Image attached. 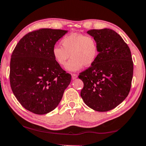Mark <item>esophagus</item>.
I'll use <instances>...</instances> for the list:
<instances>
[{
  "instance_id": "esophagus-1",
  "label": "esophagus",
  "mask_w": 146,
  "mask_h": 146,
  "mask_svg": "<svg viewBox=\"0 0 146 146\" xmlns=\"http://www.w3.org/2000/svg\"><path fill=\"white\" fill-rule=\"evenodd\" d=\"M71 77H72L73 80H75L77 78L78 76H77V75H76V74H72V75H71Z\"/></svg>"
}]
</instances>
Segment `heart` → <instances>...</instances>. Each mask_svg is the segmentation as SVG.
Returning <instances> with one entry per match:
<instances>
[{"label":"heart","instance_id":"b5f03b06","mask_svg":"<svg viewBox=\"0 0 146 146\" xmlns=\"http://www.w3.org/2000/svg\"><path fill=\"white\" fill-rule=\"evenodd\" d=\"M61 44L62 47L55 45L53 47L52 56L58 64L64 66L71 55V58L66 67L69 71H77L84 66H91L98 57V41L91 35L69 34L62 38Z\"/></svg>","mask_w":146,"mask_h":146}]
</instances>
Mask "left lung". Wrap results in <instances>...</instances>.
<instances>
[{"mask_svg":"<svg viewBox=\"0 0 146 146\" xmlns=\"http://www.w3.org/2000/svg\"><path fill=\"white\" fill-rule=\"evenodd\" d=\"M87 33L98 41L99 55L94 64L78 75L84 83L80 96L90 108L106 112L123 102L130 92L133 75L131 52L112 29H93Z\"/></svg>","mask_w":146,"mask_h":146,"instance_id":"left-lung-1","label":"left lung"}]
</instances>
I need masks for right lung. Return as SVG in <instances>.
I'll use <instances>...</instances> for the list:
<instances>
[{
  "label": "right lung",
  "instance_id": "obj_1",
  "mask_svg": "<svg viewBox=\"0 0 146 146\" xmlns=\"http://www.w3.org/2000/svg\"><path fill=\"white\" fill-rule=\"evenodd\" d=\"M67 32L50 29L29 32L11 54V88L21 105L34 114H45L54 110L71 82V75L52 56L56 41Z\"/></svg>",
  "mask_w": 146,
  "mask_h": 146
}]
</instances>
